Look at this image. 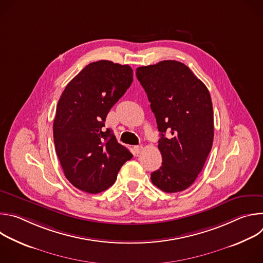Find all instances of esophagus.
I'll use <instances>...</instances> for the list:
<instances>
[{"instance_id":"obj_1","label":"esophagus","mask_w":263,"mask_h":263,"mask_svg":"<svg viewBox=\"0 0 263 263\" xmlns=\"http://www.w3.org/2000/svg\"><path fill=\"white\" fill-rule=\"evenodd\" d=\"M142 145H135L134 146V151H135V153L136 154H140L141 152H142Z\"/></svg>"}]
</instances>
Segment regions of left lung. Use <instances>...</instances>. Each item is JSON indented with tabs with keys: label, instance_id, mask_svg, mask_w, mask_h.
I'll return each mask as SVG.
<instances>
[{
	"label": "left lung",
	"instance_id": "left-lung-1",
	"mask_svg": "<svg viewBox=\"0 0 263 263\" xmlns=\"http://www.w3.org/2000/svg\"><path fill=\"white\" fill-rule=\"evenodd\" d=\"M155 115L162 165L151 174L161 191L189 189L211 151L214 127L210 93L184 63L164 60L136 68Z\"/></svg>",
	"mask_w": 263,
	"mask_h": 263
}]
</instances>
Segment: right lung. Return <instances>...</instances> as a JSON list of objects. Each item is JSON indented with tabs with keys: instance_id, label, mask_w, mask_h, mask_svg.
Listing matches in <instances>:
<instances>
[{
	"instance_id": "1",
	"label": "right lung",
	"mask_w": 263,
	"mask_h": 263,
	"mask_svg": "<svg viewBox=\"0 0 263 263\" xmlns=\"http://www.w3.org/2000/svg\"><path fill=\"white\" fill-rule=\"evenodd\" d=\"M133 70L100 60L86 65L63 90L56 108L53 135L66 179L88 194L106 191L133 155L105 129L109 110L127 91Z\"/></svg>"
}]
</instances>
